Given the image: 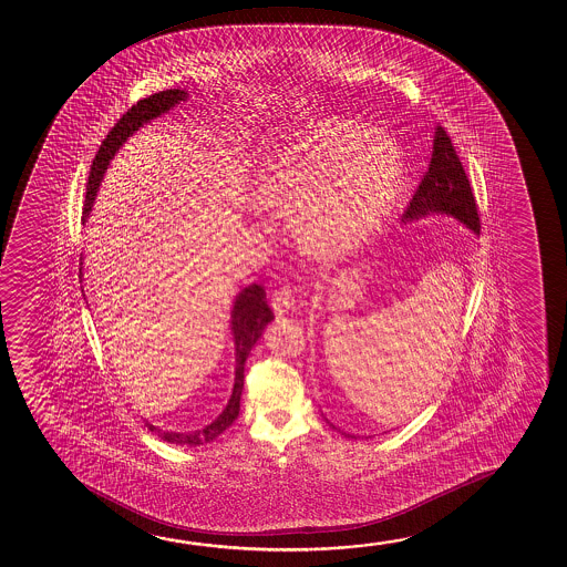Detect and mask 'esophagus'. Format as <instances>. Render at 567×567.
I'll list each match as a JSON object with an SVG mask.
<instances>
[{"label":"esophagus","instance_id":"1","mask_svg":"<svg viewBox=\"0 0 567 567\" xmlns=\"http://www.w3.org/2000/svg\"><path fill=\"white\" fill-rule=\"evenodd\" d=\"M295 295H292V290H290V288L282 287L272 292L271 306L277 316H285L288 311L295 310Z\"/></svg>","mask_w":567,"mask_h":567}]
</instances>
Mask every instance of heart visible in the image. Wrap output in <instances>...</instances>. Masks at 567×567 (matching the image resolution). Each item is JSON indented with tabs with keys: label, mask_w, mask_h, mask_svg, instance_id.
I'll use <instances>...</instances> for the list:
<instances>
[{
	"label": "heart",
	"mask_w": 567,
	"mask_h": 567,
	"mask_svg": "<svg viewBox=\"0 0 567 567\" xmlns=\"http://www.w3.org/2000/svg\"><path fill=\"white\" fill-rule=\"evenodd\" d=\"M403 153L388 133L323 117L290 135L265 161L256 199L292 215L300 244L319 259L362 248L395 209Z\"/></svg>",
	"instance_id": "b5f03b06"
}]
</instances>
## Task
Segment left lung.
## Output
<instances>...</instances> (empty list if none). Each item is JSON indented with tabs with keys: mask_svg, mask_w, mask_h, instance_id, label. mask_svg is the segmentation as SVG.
Segmentation results:
<instances>
[{
	"mask_svg": "<svg viewBox=\"0 0 567 567\" xmlns=\"http://www.w3.org/2000/svg\"><path fill=\"white\" fill-rule=\"evenodd\" d=\"M427 215L457 218L461 225H465L476 236L481 234V218L473 189L450 135L442 125L435 127L432 158L419 189L412 195L411 205L404 210L403 223L419 220Z\"/></svg>",
	"mask_w": 567,
	"mask_h": 567,
	"instance_id": "left-lung-1",
	"label": "left lung"
}]
</instances>
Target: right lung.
I'll return each mask as SVG.
<instances>
[{
  "instance_id": "add662e5",
  "label": "right lung",
  "mask_w": 567,
  "mask_h": 567,
  "mask_svg": "<svg viewBox=\"0 0 567 567\" xmlns=\"http://www.w3.org/2000/svg\"><path fill=\"white\" fill-rule=\"evenodd\" d=\"M189 94L182 89H171V91H161V93L151 94L148 99L133 104L132 109L125 112L124 116L117 120V124L112 127V132L106 135V140L102 141L99 153L94 156L91 174H89V184H86L85 207H83V223H86L89 213L93 209L94 199L99 194L104 172L109 168L110 161L114 158L120 147L124 145L127 137H132L133 133L140 127L153 122L155 117L163 116L168 110L178 106L179 102L187 101ZM81 272V271H79ZM83 277V272H81ZM271 308L267 306L265 300V288L259 285H249L236 296L234 300L233 311H230V329L234 337V357H236V370H234V388L233 395L228 399L225 411L218 414L217 419L210 424L179 434V432H163L161 427L153 426L151 422H145V426L158 434L161 440L176 445H203L210 443L215 437L223 434L226 427L233 426L234 420L240 414V396L244 389V365L246 358L249 357V350L254 349V344L259 341V337L265 331V327L271 323Z\"/></svg>"
}]
</instances>
